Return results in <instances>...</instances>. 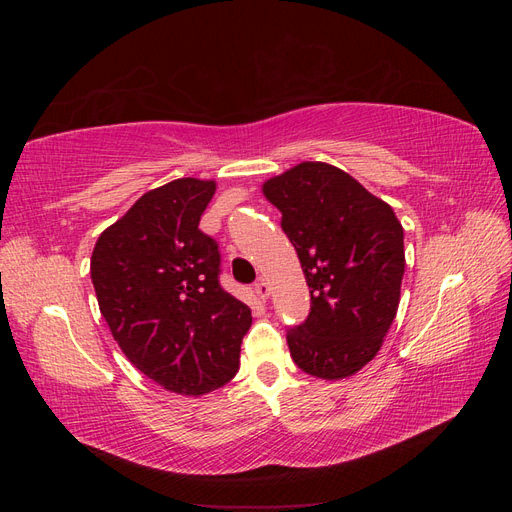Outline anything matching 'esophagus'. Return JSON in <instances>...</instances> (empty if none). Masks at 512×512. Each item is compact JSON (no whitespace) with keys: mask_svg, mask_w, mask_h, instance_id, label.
<instances>
[{"mask_svg":"<svg viewBox=\"0 0 512 512\" xmlns=\"http://www.w3.org/2000/svg\"><path fill=\"white\" fill-rule=\"evenodd\" d=\"M254 290H256V294H258L260 299H267L269 297V284H267L265 277H260V280L254 284Z\"/></svg>","mask_w":512,"mask_h":512,"instance_id":"1","label":"esophagus"}]
</instances>
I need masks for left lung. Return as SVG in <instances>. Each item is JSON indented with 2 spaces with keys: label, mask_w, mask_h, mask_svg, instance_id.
<instances>
[{
  "label": "left lung",
  "mask_w": 512,
  "mask_h": 512,
  "mask_svg": "<svg viewBox=\"0 0 512 512\" xmlns=\"http://www.w3.org/2000/svg\"><path fill=\"white\" fill-rule=\"evenodd\" d=\"M299 254L309 316L286 331L292 361L322 380L356 374L378 354L397 314L404 228L384 200L342 168L301 162L262 185Z\"/></svg>",
  "instance_id": "8db88e82"
}]
</instances>
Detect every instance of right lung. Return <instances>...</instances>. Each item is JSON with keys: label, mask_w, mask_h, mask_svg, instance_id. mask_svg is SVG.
<instances>
[{"label": "right lung", "mask_w": 512, "mask_h": 512, "mask_svg": "<svg viewBox=\"0 0 512 512\" xmlns=\"http://www.w3.org/2000/svg\"><path fill=\"white\" fill-rule=\"evenodd\" d=\"M215 181L175 179L143 194L91 254V282L115 342L147 378L181 395L239 371L252 309L220 286V250L198 228Z\"/></svg>", "instance_id": "obj_1"}]
</instances>
